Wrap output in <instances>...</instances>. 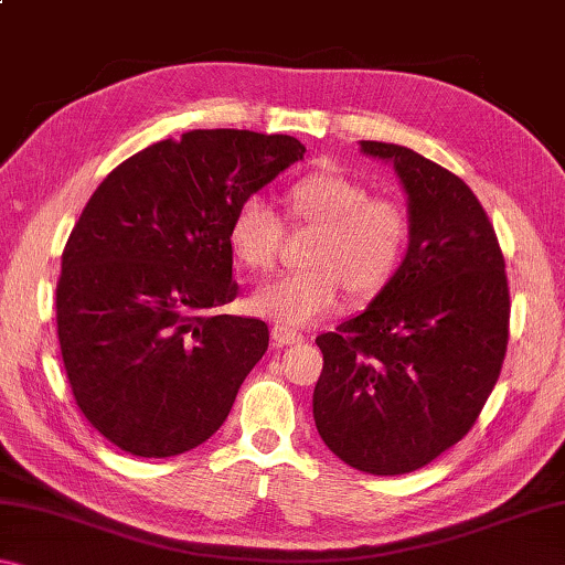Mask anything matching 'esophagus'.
Returning <instances> with one entry per match:
<instances>
[{
	"label": "esophagus",
	"mask_w": 565,
	"mask_h": 565,
	"mask_svg": "<svg viewBox=\"0 0 565 565\" xmlns=\"http://www.w3.org/2000/svg\"><path fill=\"white\" fill-rule=\"evenodd\" d=\"M271 339L279 343V347H289V343H301L303 341V333H299L296 329L284 327V323H276L271 329Z\"/></svg>",
	"instance_id": "1"
}]
</instances>
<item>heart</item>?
Segmentation results:
<instances>
[{
	"mask_svg": "<svg viewBox=\"0 0 565 565\" xmlns=\"http://www.w3.org/2000/svg\"><path fill=\"white\" fill-rule=\"evenodd\" d=\"M294 218L317 224L309 262L301 271L281 274L256 286L252 309L262 317L309 327L337 309L349 289L374 296L391 281L408 244V218L388 199H371L359 181L341 174H311L286 194ZM281 218L262 196H246L228 222V248L252 271L276 264Z\"/></svg>",
	"mask_w": 565,
	"mask_h": 565,
	"instance_id": "b5f03b06",
	"label": "heart"
}]
</instances>
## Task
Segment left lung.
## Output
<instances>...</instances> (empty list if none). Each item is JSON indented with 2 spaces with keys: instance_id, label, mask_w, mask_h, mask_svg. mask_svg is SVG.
<instances>
[{
  "instance_id": "8db88e82",
  "label": "left lung",
  "mask_w": 565,
  "mask_h": 565,
  "mask_svg": "<svg viewBox=\"0 0 565 565\" xmlns=\"http://www.w3.org/2000/svg\"><path fill=\"white\" fill-rule=\"evenodd\" d=\"M394 167L408 206V248L356 317L317 339L319 436L351 468L411 473L461 441L501 374L509 281L473 191L414 149L359 141Z\"/></svg>"
}]
</instances>
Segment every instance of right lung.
Here are the masks:
<instances>
[{
    "label": "right lung",
    "mask_w": 565,
    "mask_h": 565,
    "mask_svg": "<svg viewBox=\"0 0 565 565\" xmlns=\"http://www.w3.org/2000/svg\"><path fill=\"white\" fill-rule=\"evenodd\" d=\"M306 147L286 134L194 129L111 171L62 254L56 333L76 406L121 451L167 458L218 431L269 347L236 296L228 222Z\"/></svg>",
    "instance_id": "obj_1"
}]
</instances>
